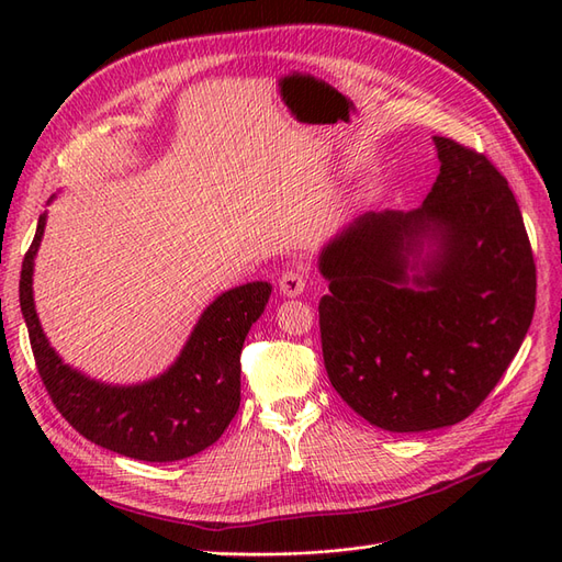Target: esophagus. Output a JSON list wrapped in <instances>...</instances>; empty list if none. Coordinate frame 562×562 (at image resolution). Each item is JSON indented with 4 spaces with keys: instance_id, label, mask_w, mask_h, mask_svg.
<instances>
[{
    "instance_id": "1",
    "label": "esophagus",
    "mask_w": 562,
    "mask_h": 562,
    "mask_svg": "<svg viewBox=\"0 0 562 562\" xmlns=\"http://www.w3.org/2000/svg\"><path fill=\"white\" fill-rule=\"evenodd\" d=\"M279 288L285 297L302 295L304 288H307V271H304L302 267H293V269L283 271L279 279Z\"/></svg>"
}]
</instances>
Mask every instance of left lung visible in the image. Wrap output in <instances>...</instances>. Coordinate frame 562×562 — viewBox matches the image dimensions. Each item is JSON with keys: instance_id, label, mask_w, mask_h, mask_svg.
Returning <instances> with one entry per match:
<instances>
[{"instance_id": "8db88e82", "label": "left lung", "mask_w": 562, "mask_h": 562, "mask_svg": "<svg viewBox=\"0 0 562 562\" xmlns=\"http://www.w3.org/2000/svg\"><path fill=\"white\" fill-rule=\"evenodd\" d=\"M440 173L415 211L363 213L318 255L323 363L342 401L394 434L467 419L514 361L537 269L506 178L434 135Z\"/></svg>"}]
</instances>
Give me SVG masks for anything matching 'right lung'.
I'll return each mask as SVG.
<instances>
[{"label": "right lung", "instance_id": "1", "mask_svg": "<svg viewBox=\"0 0 562 562\" xmlns=\"http://www.w3.org/2000/svg\"><path fill=\"white\" fill-rule=\"evenodd\" d=\"M44 227L46 213L25 252L19 291L40 378L58 413L91 443L143 462H178L213 446L239 411L244 339L265 312L271 285L252 281L217 295L159 378L105 384L63 363L42 330L32 274Z\"/></svg>", "mask_w": 562, "mask_h": 562}]
</instances>
